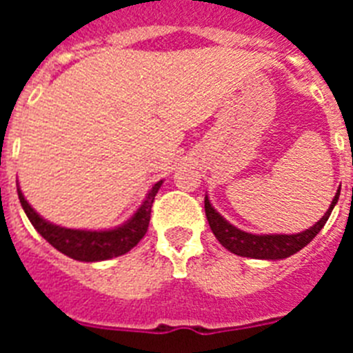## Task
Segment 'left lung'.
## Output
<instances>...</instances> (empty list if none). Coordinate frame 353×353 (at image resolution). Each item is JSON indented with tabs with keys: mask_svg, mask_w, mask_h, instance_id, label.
<instances>
[{
	"mask_svg": "<svg viewBox=\"0 0 353 353\" xmlns=\"http://www.w3.org/2000/svg\"><path fill=\"white\" fill-rule=\"evenodd\" d=\"M338 199L339 189L322 219L314 223L310 230L293 233V235H277V233L254 235V233L239 230L232 223H228L223 215L212 207L207 194H205V214H207V221L210 224V230L214 232L215 239L219 240L221 245H224L230 252H235V254L244 258H254V260H283V258H288L301 251L318 235V232L325 226L330 212L338 203Z\"/></svg>",
	"mask_w": 353,
	"mask_h": 353,
	"instance_id": "8db88e82",
	"label": "left lung"
}]
</instances>
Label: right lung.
Returning <instances> with one entry per match:
<instances>
[{
  "mask_svg": "<svg viewBox=\"0 0 353 353\" xmlns=\"http://www.w3.org/2000/svg\"><path fill=\"white\" fill-rule=\"evenodd\" d=\"M161 185L162 180L154 183L141 207L134 212L132 217L127 219L121 226L111 228V230H99V232L97 230H72V228L49 223L31 208L21 189H17V194L30 223L52 248L67 254L72 260L104 261L129 252L145 236L150 224L152 205H154L155 194L159 192Z\"/></svg>",
  "mask_w": 353,
  "mask_h": 353,
  "instance_id": "obj_1",
  "label": "right lung"
}]
</instances>
